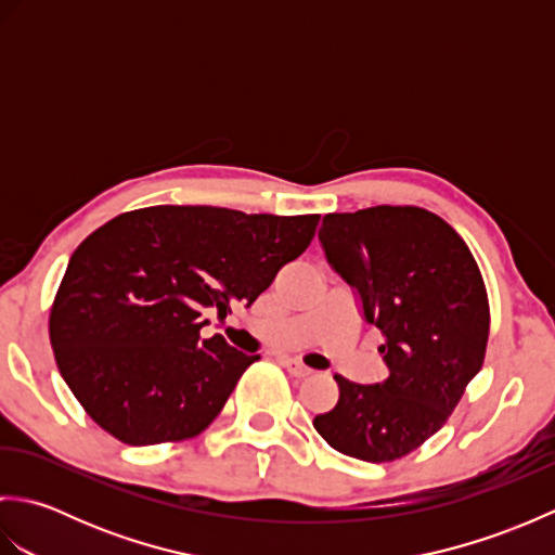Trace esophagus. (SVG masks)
<instances>
[{
  "mask_svg": "<svg viewBox=\"0 0 555 555\" xmlns=\"http://www.w3.org/2000/svg\"><path fill=\"white\" fill-rule=\"evenodd\" d=\"M284 367L293 374V376H310L312 370L308 364H302L298 358H284Z\"/></svg>",
  "mask_w": 555,
  "mask_h": 555,
  "instance_id": "obj_1",
  "label": "esophagus"
}]
</instances>
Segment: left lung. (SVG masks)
<instances>
[{
	"label": "left lung",
	"mask_w": 555,
	"mask_h": 555,
	"mask_svg": "<svg viewBox=\"0 0 555 555\" xmlns=\"http://www.w3.org/2000/svg\"><path fill=\"white\" fill-rule=\"evenodd\" d=\"M326 262L356 288L364 322L384 336L382 384L336 374V405L314 429L338 453L391 463L439 431L481 370L489 300L473 253L453 227L422 207L326 215Z\"/></svg>",
	"instance_id": "obj_1"
}]
</instances>
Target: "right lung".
I'll return each instance as SVG.
<instances>
[{
    "label": "right lung",
    "instance_id": "1",
    "mask_svg": "<svg viewBox=\"0 0 555 555\" xmlns=\"http://www.w3.org/2000/svg\"><path fill=\"white\" fill-rule=\"evenodd\" d=\"M320 215H245L157 205L114 217L70 255L50 312L64 382L104 431L128 446L193 439L215 420L245 356L203 310L253 305L314 238Z\"/></svg>",
    "mask_w": 555,
    "mask_h": 555
}]
</instances>
